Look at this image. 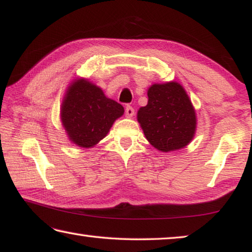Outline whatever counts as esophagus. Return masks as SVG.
Here are the masks:
<instances>
[{
    "label": "esophagus",
    "mask_w": 252,
    "mask_h": 252,
    "mask_svg": "<svg viewBox=\"0 0 252 252\" xmlns=\"http://www.w3.org/2000/svg\"><path fill=\"white\" fill-rule=\"evenodd\" d=\"M125 114H126V116L127 117H133L134 116V114H135V110H134V108L133 107H130V106H127L126 107V109H125Z\"/></svg>",
    "instance_id": "34e87169"
}]
</instances>
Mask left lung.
I'll use <instances>...</instances> for the list:
<instances>
[{
    "mask_svg": "<svg viewBox=\"0 0 252 252\" xmlns=\"http://www.w3.org/2000/svg\"><path fill=\"white\" fill-rule=\"evenodd\" d=\"M137 121L148 141L161 152L185 148L193 138L197 119L190 99L178 82L153 84Z\"/></svg>",
    "mask_w": 252,
    "mask_h": 252,
    "instance_id": "8db88e82",
    "label": "left lung"
}]
</instances>
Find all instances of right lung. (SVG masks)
Wrapping results in <instances>:
<instances>
[{
    "mask_svg": "<svg viewBox=\"0 0 252 252\" xmlns=\"http://www.w3.org/2000/svg\"><path fill=\"white\" fill-rule=\"evenodd\" d=\"M124 107L104 95L86 79L73 81L61 107V119L68 138L80 148H92L101 141Z\"/></svg>",
    "mask_w": 252,
    "mask_h": 252,
    "instance_id": "add662e5",
    "label": "right lung"
}]
</instances>
